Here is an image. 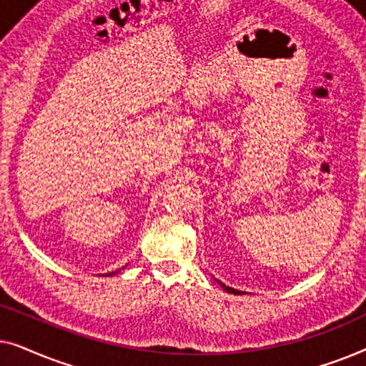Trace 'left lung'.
I'll list each match as a JSON object with an SVG mask.
<instances>
[{
  "label": "left lung",
  "instance_id": "8db88e82",
  "mask_svg": "<svg viewBox=\"0 0 366 366\" xmlns=\"http://www.w3.org/2000/svg\"><path fill=\"white\" fill-rule=\"evenodd\" d=\"M217 282H218V280H217ZM218 285H219V287H222V288L224 290V292H228V293H233V295H242V292H238V290H234V288H229V287H227V285L222 283V282H218Z\"/></svg>",
  "mask_w": 366,
  "mask_h": 366
}]
</instances>
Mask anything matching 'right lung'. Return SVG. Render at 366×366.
Segmentation results:
<instances>
[{
	"label": "right lung",
	"instance_id": "obj_1",
	"mask_svg": "<svg viewBox=\"0 0 366 366\" xmlns=\"http://www.w3.org/2000/svg\"><path fill=\"white\" fill-rule=\"evenodd\" d=\"M112 274H114V272H113V273H109V277H112Z\"/></svg>",
	"mask_w": 366,
	"mask_h": 366
}]
</instances>
